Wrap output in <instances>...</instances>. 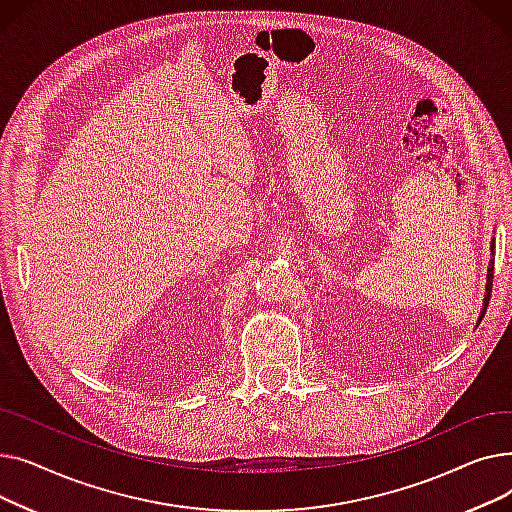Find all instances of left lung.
Instances as JSON below:
<instances>
[{"label": "left lung", "instance_id": "1", "mask_svg": "<svg viewBox=\"0 0 512 512\" xmlns=\"http://www.w3.org/2000/svg\"><path fill=\"white\" fill-rule=\"evenodd\" d=\"M492 253H494V242H492ZM492 278H494V259L490 261V267H488V284H486V297H483V307H481V315H479V321L483 317V313H486L488 305H490V294H492Z\"/></svg>", "mask_w": 512, "mask_h": 512}]
</instances>
